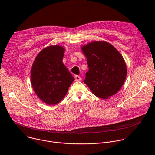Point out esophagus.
<instances>
[{
  "mask_svg": "<svg viewBox=\"0 0 155 155\" xmlns=\"http://www.w3.org/2000/svg\"><path fill=\"white\" fill-rule=\"evenodd\" d=\"M75 81H80L81 80L80 77L78 76V75H75Z\"/></svg>",
  "mask_w": 155,
  "mask_h": 155,
  "instance_id": "esophagus-1",
  "label": "esophagus"
}]
</instances>
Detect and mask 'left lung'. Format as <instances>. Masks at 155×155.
<instances>
[{"mask_svg":"<svg viewBox=\"0 0 155 155\" xmlns=\"http://www.w3.org/2000/svg\"><path fill=\"white\" fill-rule=\"evenodd\" d=\"M89 71L84 83L93 93L102 99L115 94L123 86L127 69L121 54L111 44L93 41L82 47Z\"/></svg>","mask_w":155,"mask_h":155,"instance_id":"obj_1","label":"left lung"}]
</instances>
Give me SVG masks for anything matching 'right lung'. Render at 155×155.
Returning a JSON list of instances; mask_svg holds the SVG:
<instances>
[{"label": "right lung", "mask_w": 155, "mask_h": 155, "mask_svg": "<svg viewBox=\"0 0 155 155\" xmlns=\"http://www.w3.org/2000/svg\"><path fill=\"white\" fill-rule=\"evenodd\" d=\"M64 53L62 47H48L38 54L32 65L33 89L42 101L49 105L59 102L75 80L62 63Z\"/></svg>", "instance_id": "obj_1"}]
</instances>
